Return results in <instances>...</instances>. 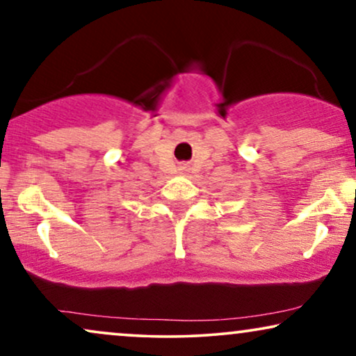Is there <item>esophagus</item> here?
I'll use <instances>...</instances> for the list:
<instances>
[{"mask_svg":"<svg viewBox=\"0 0 356 356\" xmlns=\"http://www.w3.org/2000/svg\"><path fill=\"white\" fill-rule=\"evenodd\" d=\"M184 169H186V168H184Z\"/></svg>","mask_w":356,"mask_h":356,"instance_id":"1","label":"esophagus"}]
</instances>
